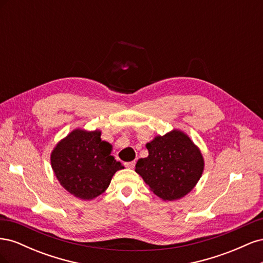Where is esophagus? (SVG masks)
Listing matches in <instances>:
<instances>
[{
    "instance_id": "esophagus-1",
    "label": "esophagus",
    "mask_w": 263,
    "mask_h": 263,
    "mask_svg": "<svg viewBox=\"0 0 263 263\" xmlns=\"http://www.w3.org/2000/svg\"><path fill=\"white\" fill-rule=\"evenodd\" d=\"M135 164H136V163H135V161H130V162H126L125 166H126V168H128V169H134Z\"/></svg>"
}]
</instances>
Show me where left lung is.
<instances>
[{
	"mask_svg": "<svg viewBox=\"0 0 263 263\" xmlns=\"http://www.w3.org/2000/svg\"><path fill=\"white\" fill-rule=\"evenodd\" d=\"M149 156L140 158L136 172L150 190L164 201L186 195L204 169L201 151L184 133L172 130L147 144Z\"/></svg>",
	"mask_w": 263,
	"mask_h": 263,
	"instance_id": "left-lung-1",
	"label": "left lung"
}]
</instances>
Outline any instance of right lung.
I'll list each match as a JSON object with an SVG mask.
<instances>
[{"mask_svg":"<svg viewBox=\"0 0 263 263\" xmlns=\"http://www.w3.org/2000/svg\"><path fill=\"white\" fill-rule=\"evenodd\" d=\"M112 146L102 141L101 132L76 129L51 153V166L60 184L72 195L92 200L108 187L124 166L110 156Z\"/></svg>","mask_w":263,"mask_h":263,"instance_id":"1","label":"right lung"}]
</instances>
